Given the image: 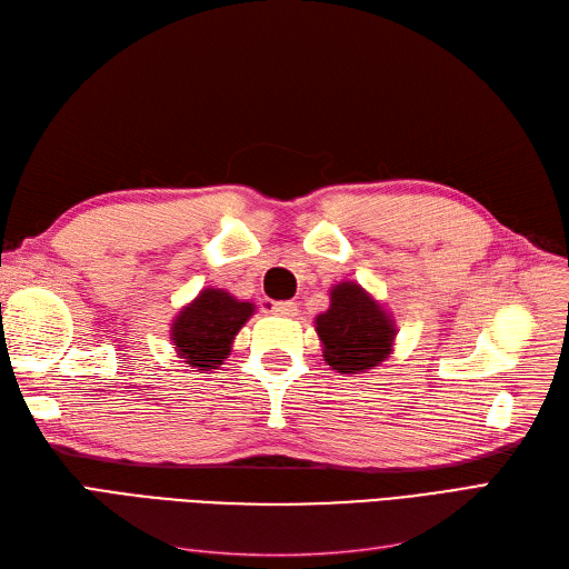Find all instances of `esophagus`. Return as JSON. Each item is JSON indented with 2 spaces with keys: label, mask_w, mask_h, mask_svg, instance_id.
<instances>
[{
  "label": "esophagus",
  "mask_w": 569,
  "mask_h": 569,
  "mask_svg": "<svg viewBox=\"0 0 569 569\" xmlns=\"http://www.w3.org/2000/svg\"><path fill=\"white\" fill-rule=\"evenodd\" d=\"M272 316H280V318H295L299 313V306L295 301H274L270 306Z\"/></svg>",
  "instance_id": "esophagus-1"
}]
</instances>
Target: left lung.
I'll return each instance as SVG.
<instances>
[{
  "mask_svg": "<svg viewBox=\"0 0 569 569\" xmlns=\"http://www.w3.org/2000/svg\"><path fill=\"white\" fill-rule=\"evenodd\" d=\"M327 366L341 375L375 370L393 351L396 327L380 301L356 282L330 289V308L316 318Z\"/></svg>",
  "mask_w": 569,
  "mask_h": 569,
  "instance_id": "1",
  "label": "left lung"
}]
</instances>
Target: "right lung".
Wrapping results in <instances>:
<instances>
[{
  "instance_id": "obj_1",
  "label": "right lung",
  "mask_w": 569,
  "mask_h": 569,
  "mask_svg": "<svg viewBox=\"0 0 569 569\" xmlns=\"http://www.w3.org/2000/svg\"><path fill=\"white\" fill-rule=\"evenodd\" d=\"M251 301H239L226 289L206 287L170 325V339L182 363L197 370H218L230 356L232 341L253 316Z\"/></svg>"
}]
</instances>
